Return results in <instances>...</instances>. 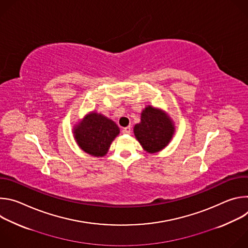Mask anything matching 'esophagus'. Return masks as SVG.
<instances>
[{
    "label": "esophagus",
    "mask_w": 248,
    "mask_h": 248,
    "mask_svg": "<svg viewBox=\"0 0 248 248\" xmlns=\"http://www.w3.org/2000/svg\"><path fill=\"white\" fill-rule=\"evenodd\" d=\"M130 132H131V127L130 126H126L123 129V133H124V134H129Z\"/></svg>",
    "instance_id": "esophagus-1"
}]
</instances>
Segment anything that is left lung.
<instances>
[{
  "label": "left lung",
  "mask_w": 248,
  "mask_h": 248,
  "mask_svg": "<svg viewBox=\"0 0 248 248\" xmlns=\"http://www.w3.org/2000/svg\"><path fill=\"white\" fill-rule=\"evenodd\" d=\"M134 135L148 153L164 149L174 133L173 122L162 110L147 106L141 113L140 123L134 125Z\"/></svg>",
  "instance_id": "obj_1"
}]
</instances>
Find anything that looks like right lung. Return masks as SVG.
<instances>
[{
  "label": "right lung",
  "instance_id": "1",
  "mask_svg": "<svg viewBox=\"0 0 248 248\" xmlns=\"http://www.w3.org/2000/svg\"><path fill=\"white\" fill-rule=\"evenodd\" d=\"M120 133L119 126L102 114L92 112L75 125L74 135L78 146L94 157H103Z\"/></svg>",
  "mask_w": 248,
  "mask_h": 248
}]
</instances>
